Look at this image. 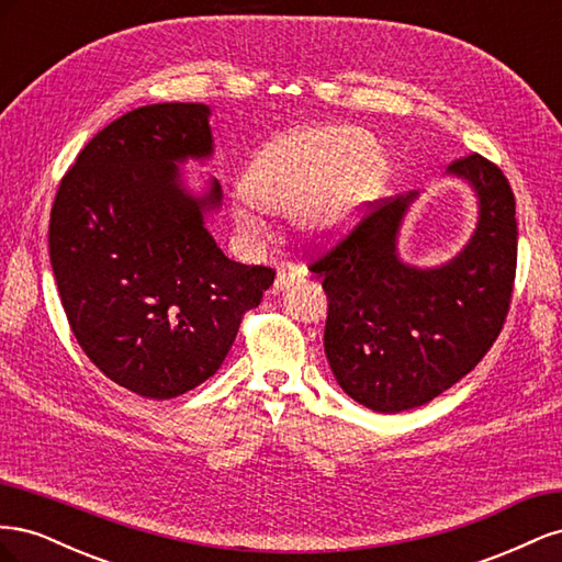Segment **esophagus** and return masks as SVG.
Instances as JSON below:
<instances>
[{"label": "esophagus", "instance_id": "esophagus-1", "mask_svg": "<svg viewBox=\"0 0 562 562\" xmlns=\"http://www.w3.org/2000/svg\"><path fill=\"white\" fill-rule=\"evenodd\" d=\"M307 271H304L302 267L293 265V262H281L279 269H277V279H274V291H283V288L291 285L293 281L302 279Z\"/></svg>", "mask_w": 562, "mask_h": 562}]
</instances>
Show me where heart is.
<instances>
[{
	"label": "heart",
	"instance_id": "b5f03b06",
	"mask_svg": "<svg viewBox=\"0 0 562 562\" xmlns=\"http://www.w3.org/2000/svg\"><path fill=\"white\" fill-rule=\"evenodd\" d=\"M384 178L386 161L370 133L356 126H321L269 140L250 161L244 190L265 211H295L300 232L328 241L359 220L380 194ZM251 204L236 201L232 220L241 236L258 241L267 225Z\"/></svg>",
	"mask_w": 562,
	"mask_h": 562
}]
</instances>
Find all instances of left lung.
<instances>
[{
	"mask_svg": "<svg viewBox=\"0 0 562 562\" xmlns=\"http://www.w3.org/2000/svg\"><path fill=\"white\" fill-rule=\"evenodd\" d=\"M479 203L471 239L443 265L417 267L398 252L403 220L419 192L366 215L310 269L323 279V347L337 384L375 413H403L443 394L495 342L516 277V199L495 164L457 159Z\"/></svg>",
	"mask_w": 562,
	"mask_h": 562,
	"instance_id": "obj_1",
	"label": "left lung"
}]
</instances>
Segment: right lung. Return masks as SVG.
<instances>
[{
	"label": "right lung",
	"instance_id": "right-lung-1",
	"mask_svg": "<svg viewBox=\"0 0 562 562\" xmlns=\"http://www.w3.org/2000/svg\"><path fill=\"white\" fill-rule=\"evenodd\" d=\"M211 157L209 105L138 108L93 135L50 209V267L77 342L145 398H176L215 375L274 283V269L229 260L206 229L223 190L209 180L194 194L180 166Z\"/></svg>",
	"mask_w": 562,
	"mask_h": 562
}]
</instances>
